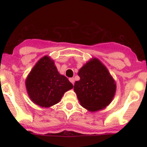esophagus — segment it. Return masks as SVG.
<instances>
[{"label": "esophagus", "instance_id": "esophagus-1", "mask_svg": "<svg viewBox=\"0 0 147 147\" xmlns=\"http://www.w3.org/2000/svg\"><path fill=\"white\" fill-rule=\"evenodd\" d=\"M69 80H70V82H71V83L74 85V83H75V79H74V78H70V79H69Z\"/></svg>", "mask_w": 147, "mask_h": 147}]
</instances>
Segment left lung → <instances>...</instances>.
<instances>
[{
    "mask_svg": "<svg viewBox=\"0 0 147 147\" xmlns=\"http://www.w3.org/2000/svg\"><path fill=\"white\" fill-rule=\"evenodd\" d=\"M79 81L74 90L80 104L95 112L106 108L112 102L116 91V84L108 69L99 59L93 58L79 69Z\"/></svg>",
    "mask_w": 147,
    "mask_h": 147,
    "instance_id": "left-lung-1",
    "label": "left lung"
}]
</instances>
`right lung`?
<instances>
[{"label":"right lung","instance_id":"1","mask_svg":"<svg viewBox=\"0 0 147 147\" xmlns=\"http://www.w3.org/2000/svg\"><path fill=\"white\" fill-rule=\"evenodd\" d=\"M27 92L36 105L48 108L59 102L66 91L73 88L67 77L60 75L54 61L45 56L34 66L25 80Z\"/></svg>","mask_w":147,"mask_h":147}]
</instances>
